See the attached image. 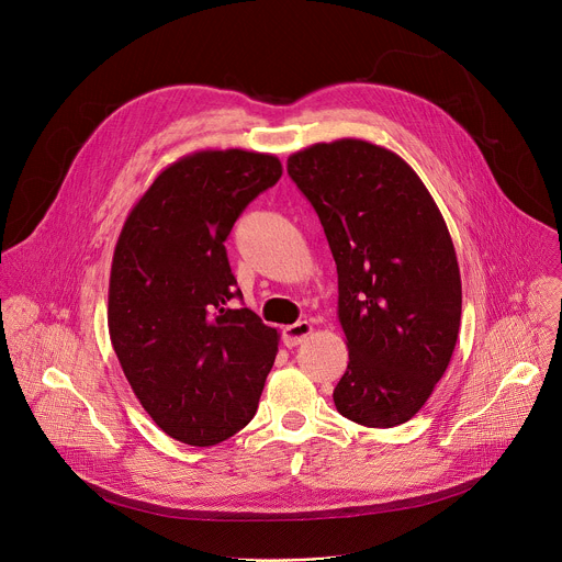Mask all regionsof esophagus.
Instances as JSON below:
<instances>
[{"label":"esophagus","mask_w":562,"mask_h":562,"mask_svg":"<svg viewBox=\"0 0 562 562\" xmlns=\"http://www.w3.org/2000/svg\"><path fill=\"white\" fill-rule=\"evenodd\" d=\"M311 331H313L311 323H306V319H300V323H295V325H291V327L284 329L282 342H284L289 349H291V347H297V345H302V342L311 336Z\"/></svg>","instance_id":"34e87169"}]
</instances>
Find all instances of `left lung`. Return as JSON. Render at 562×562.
I'll list each match as a JSON object with an SVG mask.
<instances>
[{"instance_id":"obj_1","label":"left lung","mask_w":562,"mask_h":562,"mask_svg":"<svg viewBox=\"0 0 562 562\" xmlns=\"http://www.w3.org/2000/svg\"><path fill=\"white\" fill-rule=\"evenodd\" d=\"M338 269L349 364L336 409L364 427L412 420L456 349L462 284L449 228L416 171L364 139L313 144L286 159Z\"/></svg>"}]
</instances>
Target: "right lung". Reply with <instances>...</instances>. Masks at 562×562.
I'll return each mask as SVG.
<instances>
[{
  "label": "right lung",
  "instance_id": "obj_1",
  "mask_svg": "<svg viewBox=\"0 0 562 562\" xmlns=\"http://www.w3.org/2000/svg\"><path fill=\"white\" fill-rule=\"evenodd\" d=\"M282 176L276 155L198 150L159 173L131 209L109 282V334L153 423L217 445L256 416L280 334L247 306L224 239Z\"/></svg>",
  "mask_w": 562,
  "mask_h": 562
}]
</instances>
